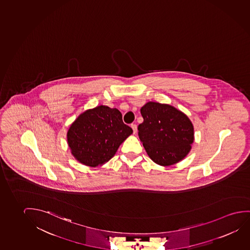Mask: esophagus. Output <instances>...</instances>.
Returning <instances> with one entry per match:
<instances>
[{"label":"esophagus","instance_id":"obj_1","mask_svg":"<svg viewBox=\"0 0 250 250\" xmlns=\"http://www.w3.org/2000/svg\"><path fill=\"white\" fill-rule=\"evenodd\" d=\"M131 128H132V130H133V133H136L137 132V130H138V127H137V125L136 124H131Z\"/></svg>","mask_w":250,"mask_h":250}]
</instances>
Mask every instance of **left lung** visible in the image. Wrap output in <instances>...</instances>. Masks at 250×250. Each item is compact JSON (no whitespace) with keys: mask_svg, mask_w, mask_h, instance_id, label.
<instances>
[{"mask_svg":"<svg viewBox=\"0 0 250 250\" xmlns=\"http://www.w3.org/2000/svg\"><path fill=\"white\" fill-rule=\"evenodd\" d=\"M141 114L138 136L154 163L171 166L188 154L194 130L188 116L172 105L153 102L142 107Z\"/></svg>","mask_w":250,"mask_h":250,"instance_id":"8db88e82","label":"left lung"}]
</instances>
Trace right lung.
I'll use <instances>...</instances> for the list:
<instances>
[{
  "label": "right lung",
  "instance_id": "add662e5",
  "mask_svg": "<svg viewBox=\"0 0 250 250\" xmlns=\"http://www.w3.org/2000/svg\"><path fill=\"white\" fill-rule=\"evenodd\" d=\"M132 133L124 124L121 112L106 105L88 109L78 116L67 133L73 156L86 166H102L117 152Z\"/></svg>",
  "mask_w": 250,
  "mask_h": 250
}]
</instances>
